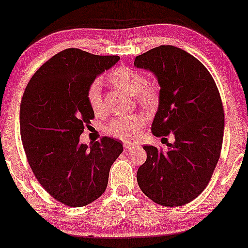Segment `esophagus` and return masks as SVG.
I'll use <instances>...</instances> for the list:
<instances>
[{"label": "esophagus", "instance_id": "1", "mask_svg": "<svg viewBox=\"0 0 248 248\" xmlns=\"http://www.w3.org/2000/svg\"><path fill=\"white\" fill-rule=\"evenodd\" d=\"M135 147V145H131V144H124V150L125 151H131Z\"/></svg>", "mask_w": 248, "mask_h": 248}]
</instances>
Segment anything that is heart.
<instances>
[{"mask_svg": "<svg viewBox=\"0 0 248 248\" xmlns=\"http://www.w3.org/2000/svg\"><path fill=\"white\" fill-rule=\"evenodd\" d=\"M109 81L114 86L134 94L136 101L146 108H154L159 99L157 87L152 83H147L146 78L140 72L127 67L117 68L109 76ZM87 101L93 112L97 115L103 113V99L101 84L93 81L87 89ZM145 124V117L141 114L119 116L109 121L108 132L124 141H134L141 134Z\"/></svg>", "mask_w": 248, "mask_h": 248, "instance_id": "1", "label": "heart"}]
</instances>
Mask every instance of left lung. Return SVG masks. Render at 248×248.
I'll return each instance as SVG.
<instances>
[{"label": "left lung", "mask_w": 248, "mask_h": 248, "mask_svg": "<svg viewBox=\"0 0 248 248\" xmlns=\"http://www.w3.org/2000/svg\"><path fill=\"white\" fill-rule=\"evenodd\" d=\"M134 66L154 72L161 87L152 134L175 136L166 152L143 147L140 188L164 207L186 204L207 187L222 150L225 119L217 86L196 57L173 46L136 56Z\"/></svg>", "instance_id": "obj_1"}]
</instances>
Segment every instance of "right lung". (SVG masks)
Listing matches in <instances>:
<instances>
[{
    "label": "right lung",
    "instance_id": "obj_1",
    "mask_svg": "<svg viewBox=\"0 0 248 248\" xmlns=\"http://www.w3.org/2000/svg\"><path fill=\"white\" fill-rule=\"evenodd\" d=\"M118 61L117 55L66 49L34 73L21 100L20 133L29 164L41 186L67 207H83L101 196L109 168L124 150L109 138L91 146L80 143L94 117L87 89Z\"/></svg>",
    "mask_w": 248,
    "mask_h": 248
}]
</instances>
